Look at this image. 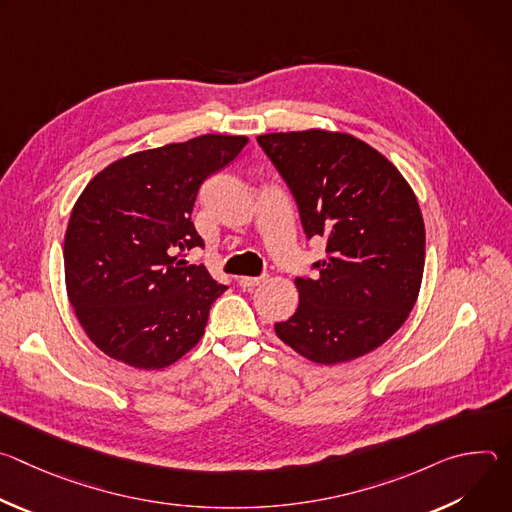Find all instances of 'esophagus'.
Here are the masks:
<instances>
[{
  "mask_svg": "<svg viewBox=\"0 0 512 512\" xmlns=\"http://www.w3.org/2000/svg\"><path fill=\"white\" fill-rule=\"evenodd\" d=\"M265 281V275H259V277H239V285L245 287V289H253L257 285H261Z\"/></svg>",
  "mask_w": 512,
  "mask_h": 512,
  "instance_id": "esophagus-1",
  "label": "esophagus"
}]
</instances>
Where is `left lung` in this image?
<instances>
[{"instance_id": "left-lung-1", "label": "left lung", "mask_w": 512, "mask_h": 512, "mask_svg": "<svg viewBox=\"0 0 512 512\" xmlns=\"http://www.w3.org/2000/svg\"><path fill=\"white\" fill-rule=\"evenodd\" d=\"M294 196L306 239L322 237L300 306L275 334L318 364L358 358L389 340L415 306L425 227L399 170L371 145L320 129L259 135Z\"/></svg>"}]
</instances>
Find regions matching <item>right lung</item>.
<instances>
[{"mask_svg":"<svg viewBox=\"0 0 512 512\" xmlns=\"http://www.w3.org/2000/svg\"><path fill=\"white\" fill-rule=\"evenodd\" d=\"M245 145L239 135H200L137 152L107 166L77 200L64 237L66 291L111 358L164 369L202 338L227 285L180 257L204 247L192 223L200 186Z\"/></svg>","mask_w":512,"mask_h":512,"instance_id":"obj_1","label":"right lung"}]
</instances>
